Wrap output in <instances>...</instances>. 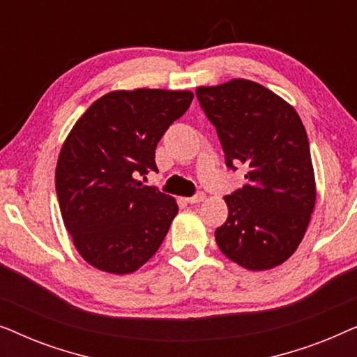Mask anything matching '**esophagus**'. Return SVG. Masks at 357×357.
Listing matches in <instances>:
<instances>
[{
	"label": "esophagus",
	"mask_w": 357,
	"mask_h": 357,
	"mask_svg": "<svg viewBox=\"0 0 357 357\" xmlns=\"http://www.w3.org/2000/svg\"><path fill=\"white\" fill-rule=\"evenodd\" d=\"M204 198H206V195H204L203 192H199V193L195 195V197H190V198H187V202H188L190 204H197V203H202Z\"/></svg>",
	"instance_id": "34e87169"
}]
</instances>
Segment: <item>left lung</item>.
Segmentation results:
<instances>
[{"label":"left lung","mask_w":357,"mask_h":357,"mask_svg":"<svg viewBox=\"0 0 357 357\" xmlns=\"http://www.w3.org/2000/svg\"><path fill=\"white\" fill-rule=\"evenodd\" d=\"M216 126L227 167L245 165L247 182L224 197L229 216L214 237L224 255L250 271L284 263L304 238L317 188L309 139L294 107L258 82L197 87Z\"/></svg>","instance_id":"8db88e82"}]
</instances>
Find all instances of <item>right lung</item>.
Masks as SVG:
<instances>
[{
	"label": "right lung",
	"instance_id": "add662e5",
	"mask_svg": "<svg viewBox=\"0 0 357 357\" xmlns=\"http://www.w3.org/2000/svg\"><path fill=\"white\" fill-rule=\"evenodd\" d=\"M192 100V91H112L66 136L55 172L58 203L91 266L130 275L158 252L178 206L138 177L158 170L155 146Z\"/></svg>",
	"mask_w": 357,
	"mask_h": 357
}]
</instances>
